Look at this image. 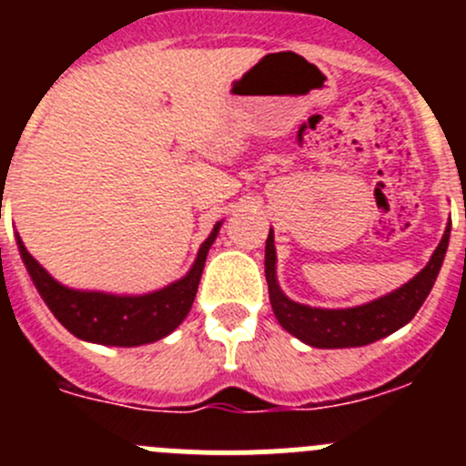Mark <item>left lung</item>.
I'll list each match as a JSON object with an SVG mask.
<instances>
[{"label": "left lung", "mask_w": 466, "mask_h": 466, "mask_svg": "<svg viewBox=\"0 0 466 466\" xmlns=\"http://www.w3.org/2000/svg\"><path fill=\"white\" fill-rule=\"evenodd\" d=\"M449 237L451 223L446 225L444 237L429 263L410 281L399 286L392 293L380 295L372 302L359 304V307L318 309L295 302L281 290L279 281H277L275 234L270 228V234L266 238V279L272 313L286 331L293 333L304 345L318 347V350H345V347H363L377 342L410 322L420 311L433 289L437 275H440L446 248H449Z\"/></svg>", "instance_id": "8db88e82"}]
</instances>
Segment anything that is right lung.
Listing matches in <instances>:
<instances>
[{"label":"right lung","mask_w":466,"mask_h":466,"mask_svg":"<svg viewBox=\"0 0 466 466\" xmlns=\"http://www.w3.org/2000/svg\"><path fill=\"white\" fill-rule=\"evenodd\" d=\"M223 220L214 225L209 237L198 248L196 261L189 272L168 286L142 295H116L106 290H81L69 289L49 275L26 250L17 234V250L29 270L31 281L37 293L45 299L56 320L69 333L87 342L107 347H139L148 342L162 340L176 331L187 313L191 311L200 275L207 261L211 243L218 237Z\"/></svg>","instance_id":"obj_1"}]
</instances>
